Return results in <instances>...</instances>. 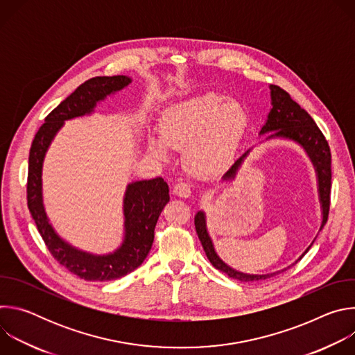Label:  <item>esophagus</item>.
Returning a JSON list of instances; mask_svg holds the SVG:
<instances>
[{
	"label": "esophagus",
	"instance_id": "34e87169",
	"mask_svg": "<svg viewBox=\"0 0 355 355\" xmlns=\"http://www.w3.org/2000/svg\"><path fill=\"white\" fill-rule=\"evenodd\" d=\"M173 192H174V195H177V196H181V198H188V196H191V187H189V184H187V182H177L175 185H174V188H173Z\"/></svg>",
	"mask_w": 355,
	"mask_h": 355
}]
</instances>
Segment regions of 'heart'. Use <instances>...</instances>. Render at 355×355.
I'll return each instance as SVG.
<instances>
[{
  "instance_id": "heart-1",
  "label": "heart",
  "mask_w": 355,
  "mask_h": 355,
  "mask_svg": "<svg viewBox=\"0 0 355 355\" xmlns=\"http://www.w3.org/2000/svg\"><path fill=\"white\" fill-rule=\"evenodd\" d=\"M248 126L245 108L216 92H205L168 107L160 119V135H151L148 147L162 159L170 147L185 148V163L198 175L227 171Z\"/></svg>"
}]
</instances>
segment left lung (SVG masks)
<instances>
[{
	"mask_svg": "<svg viewBox=\"0 0 355 355\" xmlns=\"http://www.w3.org/2000/svg\"><path fill=\"white\" fill-rule=\"evenodd\" d=\"M270 89H271L272 108L268 114V119H267L266 125L261 128L260 135L272 132V133H270L268 139H272V137L289 139V140H293V141L299 143L303 148L306 150V153L311 157V160L315 166L316 174H318L319 196H320L322 212H323V219H322V226H320V230H322L324 227L326 222H327V218H329L330 192H331V153H330L329 143H327L324 135L322 133V130L319 129V126L316 125V122L312 119V116L305 110L300 108V105L295 103V101L291 98V95L285 89H282L278 85H270ZM248 151L250 150H247L240 159L236 160V163L223 175V180H233L234 178L239 167L241 166V163H243L244 157L247 156ZM195 230H196V234L200 240L202 247H204V250L207 252L208 260L212 263V266L215 268L220 270L222 272H225L230 278L239 279L241 282H252V281H261V279L271 278V277L285 271V270H282V271L272 272V274H266V275H251V274L239 272V271L233 270L232 267H229L227 264H225L219 259V256L216 254V251L214 248L212 240H211V237L208 234V230H207L205 214L202 211H199L195 215ZM313 241H312V244H313ZM312 244L297 259V261L302 260V257L306 254L309 248L312 247Z\"/></svg>",
	"mask_w": 355,
	"mask_h": 355,
	"instance_id": "left-lung-1",
	"label": "left lung"
}]
</instances>
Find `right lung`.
<instances>
[{"label":"right lung","mask_w":355,"mask_h":355,"mask_svg":"<svg viewBox=\"0 0 355 355\" xmlns=\"http://www.w3.org/2000/svg\"><path fill=\"white\" fill-rule=\"evenodd\" d=\"M126 76L94 77L83 83L63 103L44 118L29 151L26 199L36 227L52 254L70 272L87 281H111L136 270L147 257L155 240L157 219L170 200L168 185L162 178L136 181L128 185L123 198L125 239L107 256H94L66 243L49 223L42 199V166L50 141L64 121L91 114L98 101L126 87Z\"/></svg>","instance_id":"right-lung-1"}]
</instances>
